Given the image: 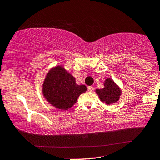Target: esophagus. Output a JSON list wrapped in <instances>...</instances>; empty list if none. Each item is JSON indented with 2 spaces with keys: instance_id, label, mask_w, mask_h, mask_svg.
Masks as SVG:
<instances>
[{
  "instance_id": "34e87169",
  "label": "esophagus",
  "mask_w": 160,
  "mask_h": 160,
  "mask_svg": "<svg viewBox=\"0 0 160 160\" xmlns=\"http://www.w3.org/2000/svg\"><path fill=\"white\" fill-rule=\"evenodd\" d=\"M93 89H94V88H93V86H88V92H92L93 91Z\"/></svg>"
}]
</instances>
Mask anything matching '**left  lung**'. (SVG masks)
<instances>
[{"instance_id":"1","label":"left lung","mask_w":160,"mask_h":160,"mask_svg":"<svg viewBox=\"0 0 160 160\" xmlns=\"http://www.w3.org/2000/svg\"><path fill=\"white\" fill-rule=\"evenodd\" d=\"M95 92L98 95L100 100L105 102L107 105L118 101L121 96L120 88L110 78H107L104 81V88L96 89Z\"/></svg>"}]
</instances>
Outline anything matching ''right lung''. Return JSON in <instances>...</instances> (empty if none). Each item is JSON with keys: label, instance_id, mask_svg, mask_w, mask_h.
<instances>
[{"label": "right lung", "instance_id": "obj_1", "mask_svg": "<svg viewBox=\"0 0 160 160\" xmlns=\"http://www.w3.org/2000/svg\"><path fill=\"white\" fill-rule=\"evenodd\" d=\"M86 89V86L78 85L74 77L59 65L49 71L42 86L46 100L56 108L62 110L71 108Z\"/></svg>", "mask_w": 160, "mask_h": 160}]
</instances>
